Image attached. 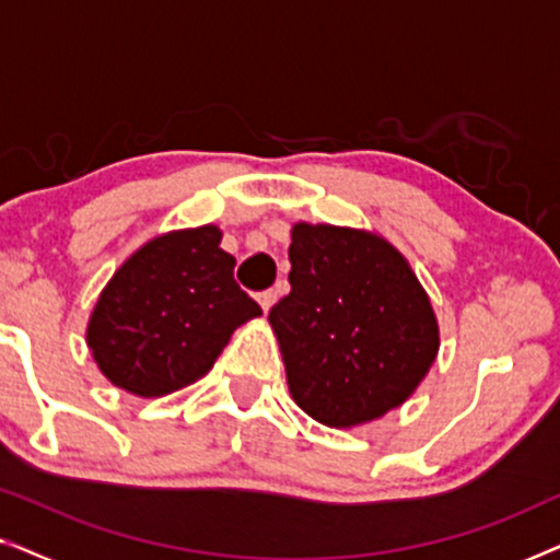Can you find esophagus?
<instances>
[{
  "label": "esophagus",
  "instance_id": "esophagus-1",
  "mask_svg": "<svg viewBox=\"0 0 560 560\" xmlns=\"http://www.w3.org/2000/svg\"><path fill=\"white\" fill-rule=\"evenodd\" d=\"M257 301H259V305H262V311L267 313L275 305V301H278V290H265V293L257 295Z\"/></svg>",
  "mask_w": 560,
  "mask_h": 560
}]
</instances>
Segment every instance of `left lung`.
Segmentation results:
<instances>
[{"instance_id": "8db88e82", "label": "left lung", "mask_w": 560, "mask_h": 560, "mask_svg": "<svg viewBox=\"0 0 560 560\" xmlns=\"http://www.w3.org/2000/svg\"><path fill=\"white\" fill-rule=\"evenodd\" d=\"M290 293L272 305L288 387L328 428L382 418L439 354V320L408 259L372 232L293 226Z\"/></svg>"}]
</instances>
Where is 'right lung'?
<instances>
[{"instance_id": "right-lung-1", "label": "right lung", "mask_w": 560, "mask_h": 560, "mask_svg": "<svg viewBox=\"0 0 560 560\" xmlns=\"http://www.w3.org/2000/svg\"><path fill=\"white\" fill-rule=\"evenodd\" d=\"M219 226L155 236L114 272L86 328L104 377L140 397H163L211 370L234 328L262 316L236 285V259Z\"/></svg>"}]
</instances>
